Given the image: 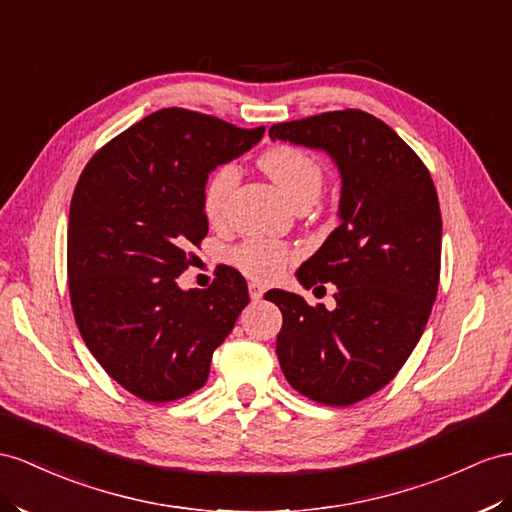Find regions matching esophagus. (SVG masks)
Listing matches in <instances>:
<instances>
[{"instance_id": "esophagus-1", "label": "esophagus", "mask_w": 512, "mask_h": 512, "mask_svg": "<svg viewBox=\"0 0 512 512\" xmlns=\"http://www.w3.org/2000/svg\"><path fill=\"white\" fill-rule=\"evenodd\" d=\"M248 294H251L253 300H261V298H264V294H266V287L251 281V283H248Z\"/></svg>"}]
</instances>
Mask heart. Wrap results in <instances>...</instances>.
Segmentation results:
<instances>
[{"mask_svg": "<svg viewBox=\"0 0 512 512\" xmlns=\"http://www.w3.org/2000/svg\"><path fill=\"white\" fill-rule=\"evenodd\" d=\"M259 166L264 168V173L277 183L279 190L294 205L307 201L313 203L318 199L324 183V170L316 157H311L307 151L290 147V144H281V147H274L261 155ZM235 183H238V173H235L231 164L218 166L207 177L201 196L203 214L207 220L218 222L225 216L227 199ZM292 257L294 253L290 246L266 238H251L231 251L233 264L257 281H270L279 277Z\"/></svg>", "mask_w": 512, "mask_h": 512, "instance_id": "obj_1", "label": "heart"}]
</instances>
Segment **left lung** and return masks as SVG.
Listing matches in <instances>:
<instances>
[{
  "instance_id": "8db88e82",
  "label": "left lung",
  "mask_w": 512,
  "mask_h": 512,
  "mask_svg": "<svg viewBox=\"0 0 512 512\" xmlns=\"http://www.w3.org/2000/svg\"><path fill=\"white\" fill-rule=\"evenodd\" d=\"M268 134L326 151L342 175L339 227L296 272L307 290L335 283V309L283 290L266 294L283 313L281 370L313 402L355 404L400 372L437 298L435 183L409 144L368 112H324Z\"/></svg>"
}]
</instances>
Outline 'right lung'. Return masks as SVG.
I'll return each mask as SVG.
<instances>
[{
    "mask_svg": "<svg viewBox=\"0 0 512 512\" xmlns=\"http://www.w3.org/2000/svg\"><path fill=\"white\" fill-rule=\"evenodd\" d=\"M216 116L164 108L101 147L77 181L67 242L71 307L88 350L147 402L201 389L214 350L248 305L235 268L181 290L188 246L207 235V175L261 140Z\"/></svg>",
    "mask_w": 512,
    "mask_h": 512,
    "instance_id": "right-lung-1",
    "label": "right lung"
}]
</instances>
